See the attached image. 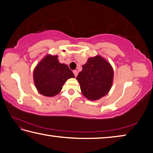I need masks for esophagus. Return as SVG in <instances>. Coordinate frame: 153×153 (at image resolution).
Masks as SVG:
<instances>
[{
    "label": "esophagus",
    "instance_id": "34e87169",
    "mask_svg": "<svg viewBox=\"0 0 153 153\" xmlns=\"http://www.w3.org/2000/svg\"><path fill=\"white\" fill-rule=\"evenodd\" d=\"M73 72H74V74L75 77H76L77 76V74H78V73H77V71L76 70H74Z\"/></svg>",
    "mask_w": 153,
    "mask_h": 153
}]
</instances>
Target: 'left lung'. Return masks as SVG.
I'll return each mask as SVG.
<instances>
[{"mask_svg":"<svg viewBox=\"0 0 153 153\" xmlns=\"http://www.w3.org/2000/svg\"><path fill=\"white\" fill-rule=\"evenodd\" d=\"M113 74L111 64L102 56L97 55L88 59L76 79L82 94L90 100H97L109 92Z\"/></svg>","mask_w":153,"mask_h":153,"instance_id":"1","label":"left lung"}]
</instances>
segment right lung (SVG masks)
Segmentation results:
<instances>
[{"label":"right lung","instance_id":"right-lung-1","mask_svg":"<svg viewBox=\"0 0 153 153\" xmlns=\"http://www.w3.org/2000/svg\"><path fill=\"white\" fill-rule=\"evenodd\" d=\"M74 74L65 64L60 63L58 56L47 55L35 67L33 81L40 94L45 97L58 94L65 82Z\"/></svg>","mask_w":153,"mask_h":153}]
</instances>
